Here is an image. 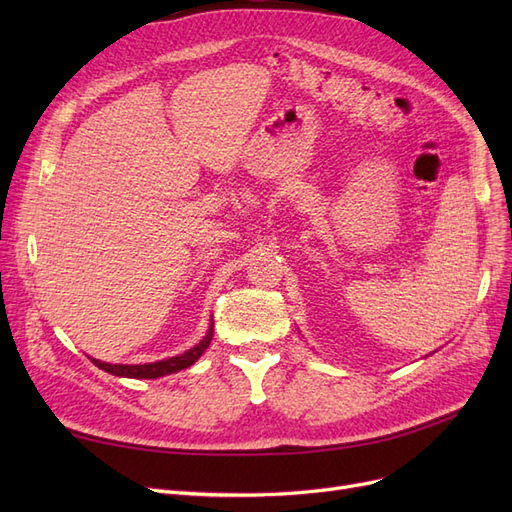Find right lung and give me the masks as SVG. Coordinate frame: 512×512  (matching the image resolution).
<instances>
[{
	"label": "right lung",
	"mask_w": 512,
	"mask_h": 512,
	"mask_svg": "<svg viewBox=\"0 0 512 512\" xmlns=\"http://www.w3.org/2000/svg\"><path fill=\"white\" fill-rule=\"evenodd\" d=\"M213 339V320L209 324L207 329V335L200 339V342L185 350L183 354H177V356H170V359H164V361H156V363H143V365H119V363H104V361H98V359H91V363H94L96 367H100L102 371H108V374L113 376H119V378H134V380H156V378H162V376H168V374H175V371H181L185 367L194 365L200 356H203V352L207 350V346L211 344Z\"/></svg>",
	"instance_id": "right-lung-1"
}]
</instances>
